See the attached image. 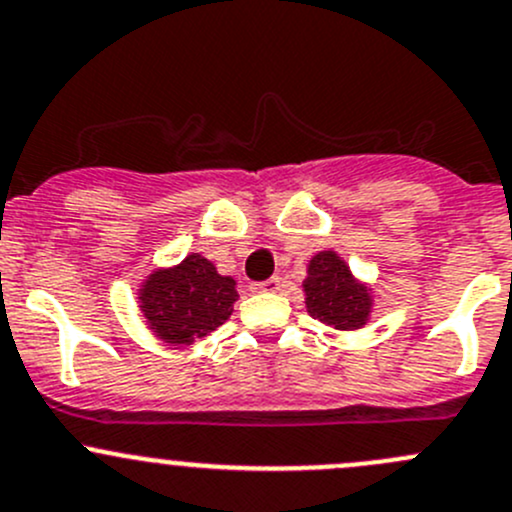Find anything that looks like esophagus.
<instances>
[{"label": "esophagus", "mask_w": 512, "mask_h": 512, "mask_svg": "<svg viewBox=\"0 0 512 512\" xmlns=\"http://www.w3.org/2000/svg\"><path fill=\"white\" fill-rule=\"evenodd\" d=\"M254 291L256 293H278L281 291V281H278V278H268V281L254 283Z\"/></svg>", "instance_id": "esophagus-1"}]
</instances>
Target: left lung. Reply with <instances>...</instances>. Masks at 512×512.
<instances>
[{
	"mask_svg": "<svg viewBox=\"0 0 512 512\" xmlns=\"http://www.w3.org/2000/svg\"><path fill=\"white\" fill-rule=\"evenodd\" d=\"M305 273L308 276L303 281V293L310 318L345 333H355L370 323L374 308L372 288L350 271L337 251H318L308 261Z\"/></svg>",
	"mask_w": 512,
	"mask_h": 512,
	"instance_id": "obj_1",
	"label": "left lung"
}]
</instances>
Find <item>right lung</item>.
Listing matches in <instances>:
<instances>
[{
  "label": "right lung",
  "mask_w": 512,
  "mask_h": 512,
  "mask_svg": "<svg viewBox=\"0 0 512 512\" xmlns=\"http://www.w3.org/2000/svg\"><path fill=\"white\" fill-rule=\"evenodd\" d=\"M236 281L209 258L189 254L175 266L152 268L138 288V308L157 340L189 347L212 335L234 313Z\"/></svg>",
  "instance_id": "obj_1"
}]
</instances>
